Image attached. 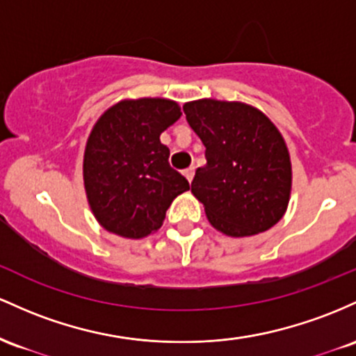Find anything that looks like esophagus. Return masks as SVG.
Listing matches in <instances>:
<instances>
[{"label": "esophagus", "instance_id": "34e87169", "mask_svg": "<svg viewBox=\"0 0 356 356\" xmlns=\"http://www.w3.org/2000/svg\"><path fill=\"white\" fill-rule=\"evenodd\" d=\"M183 175H185V178L188 179V181H191V179H193V175H195V168L193 166L186 168V170L183 171Z\"/></svg>", "mask_w": 356, "mask_h": 356}]
</instances>
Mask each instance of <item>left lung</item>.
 I'll return each mask as SVG.
<instances>
[{"instance_id": "8db88e82", "label": "left lung", "mask_w": 356, "mask_h": 356, "mask_svg": "<svg viewBox=\"0 0 356 356\" xmlns=\"http://www.w3.org/2000/svg\"><path fill=\"white\" fill-rule=\"evenodd\" d=\"M183 111L207 147V165L195 173L191 193L211 227L235 238L274 227L293 186L289 149L274 122L237 101L198 99Z\"/></svg>"}]
</instances>
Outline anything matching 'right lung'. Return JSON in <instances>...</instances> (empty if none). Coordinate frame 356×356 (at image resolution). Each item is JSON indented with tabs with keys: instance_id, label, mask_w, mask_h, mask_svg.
Listing matches in <instances>:
<instances>
[{
	"instance_id": "1",
	"label": "right lung",
	"mask_w": 356,
	"mask_h": 356,
	"mask_svg": "<svg viewBox=\"0 0 356 356\" xmlns=\"http://www.w3.org/2000/svg\"><path fill=\"white\" fill-rule=\"evenodd\" d=\"M181 115L165 97L122 99L95 121L83 151V188L95 220L124 238L159 230L190 183L170 166L159 136Z\"/></svg>"
}]
</instances>
